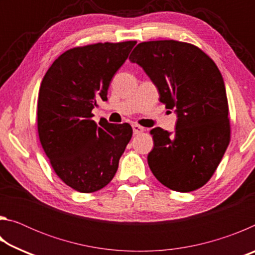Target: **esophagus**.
Wrapping results in <instances>:
<instances>
[{"mask_svg": "<svg viewBox=\"0 0 255 255\" xmlns=\"http://www.w3.org/2000/svg\"><path fill=\"white\" fill-rule=\"evenodd\" d=\"M145 130V129L141 127V126H139V125H132V131H133V133H135V135H137V133H140V132H143Z\"/></svg>", "mask_w": 255, "mask_h": 255, "instance_id": "1", "label": "esophagus"}]
</instances>
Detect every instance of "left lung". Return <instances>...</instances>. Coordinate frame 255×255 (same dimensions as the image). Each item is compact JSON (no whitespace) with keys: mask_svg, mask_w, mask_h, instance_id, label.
<instances>
[{"mask_svg":"<svg viewBox=\"0 0 255 255\" xmlns=\"http://www.w3.org/2000/svg\"><path fill=\"white\" fill-rule=\"evenodd\" d=\"M129 60L144 68L159 101L178 115L174 135L159 127L150 130V171L173 191L201 188L231 141L226 90L218 67L197 46L176 40L140 42Z\"/></svg>","mask_w":255,"mask_h":255,"instance_id":"obj_1","label":"left lung"}]
</instances>
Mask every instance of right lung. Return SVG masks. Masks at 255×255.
<instances>
[{"label":"right lung","instance_id":"add662e5","mask_svg":"<svg viewBox=\"0 0 255 255\" xmlns=\"http://www.w3.org/2000/svg\"><path fill=\"white\" fill-rule=\"evenodd\" d=\"M136 41L98 42L68 49L41 81L38 135L58 178L79 192L98 191L110 182L132 136L129 124L92 120L108 89Z\"/></svg>","mask_w":255,"mask_h":255}]
</instances>
